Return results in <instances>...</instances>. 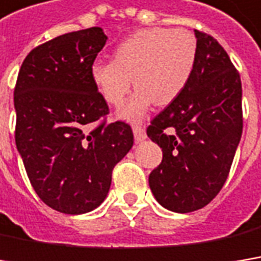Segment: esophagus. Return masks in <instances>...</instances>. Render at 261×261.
<instances>
[{
	"mask_svg": "<svg viewBox=\"0 0 261 261\" xmlns=\"http://www.w3.org/2000/svg\"><path fill=\"white\" fill-rule=\"evenodd\" d=\"M133 133H134V140H136L137 143L143 142L146 139L145 128H143L142 125H139V124H134V125H133Z\"/></svg>",
	"mask_w": 261,
	"mask_h": 261,
	"instance_id": "34e87169",
	"label": "esophagus"
}]
</instances>
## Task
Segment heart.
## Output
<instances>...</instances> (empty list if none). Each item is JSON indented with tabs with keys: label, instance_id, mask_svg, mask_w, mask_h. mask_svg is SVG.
Segmentation results:
<instances>
[{
	"label": "heart",
	"instance_id": "obj_1",
	"mask_svg": "<svg viewBox=\"0 0 261 261\" xmlns=\"http://www.w3.org/2000/svg\"><path fill=\"white\" fill-rule=\"evenodd\" d=\"M196 62V39L186 29L149 28L122 39L114 60H96L91 80L111 106H121L134 85L139 87L119 115L136 121L153 105H168L183 93Z\"/></svg>",
	"mask_w": 261,
	"mask_h": 261
}]
</instances>
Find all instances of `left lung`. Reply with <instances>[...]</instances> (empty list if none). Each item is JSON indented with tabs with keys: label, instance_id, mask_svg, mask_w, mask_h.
<instances>
[{
	"label": "left lung",
	"instance_id": "8db88e82",
	"mask_svg": "<svg viewBox=\"0 0 261 261\" xmlns=\"http://www.w3.org/2000/svg\"><path fill=\"white\" fill-rule=\"evenodd\" d=\"M196 62L183 93L150 121L147 137L162 149L149 186L162 207L191 213L223 188L242 134V85L230 57L195 31Z\"/></svg>",
	"mask_w": 261,
	"mask_h": 261
}]
</instances>
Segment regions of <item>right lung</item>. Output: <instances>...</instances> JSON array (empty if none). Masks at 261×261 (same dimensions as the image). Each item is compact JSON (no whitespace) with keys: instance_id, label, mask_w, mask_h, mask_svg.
I'll list each match as a JSON object with an SVG mask.
<instances>
[{"instance_id":"right-lung-1","label":"right lung","mask_w":261,"mask_h":261,"mask_svg":"<svg viewBox=\"0 0 261 261\" xmlns=\"http://www.w3.org/2000/svg\"><path fill=\"white\" fill-rule=\"evenodd\" d=\"M106 39L88 28L41 44L14 87V137L26 174L41 201L65 214L99 207L134 143L127 122H108L109 106L91 80Z\"/></svg>"}]
</instances>
